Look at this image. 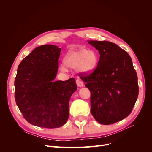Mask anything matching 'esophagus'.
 <instances>
[{"instance_id":"esophagus-1","label":"esophagus","mask_w":152,"mask_h":152,"mask_svg":"<svg viewBox=\"0 0 152 152\" xmlns=\"http://www.w3.org/2000/svg\"><path fill=\"white\" fill-rule=\"evenodd\" d=\"M77 85L78 87H82L84 86V83H83V82H82V81L78 80L77 81Z\"/></svg>"}]
</instances>
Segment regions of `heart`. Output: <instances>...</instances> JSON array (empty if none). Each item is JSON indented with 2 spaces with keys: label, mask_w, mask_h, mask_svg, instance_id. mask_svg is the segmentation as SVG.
<instances>
[{
  "label": "heart",
  "mask_w": 152,
  "mask_h": 152,
  "mask_svg": "<svg viewBox=\"0 0 152 152\" xmlns=\"http://www.w3.org/2000/svg\"><path fill=\"white\" fill-rule=\"evenodd\" d=\"M98 63V55L94 50L86 49L71 50L68 51L64 58V63L60 68L64 72L67 67L77 68L81 73H89L93 71Z\"/></svg>",
  "instance_id": "heart-1"
}]
</instances>
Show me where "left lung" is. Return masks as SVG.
I'll list each match as a JSON object with an SVG mask.
<instances>
[{
    "instance_id": "1",
    "label": "left lung",
    "mask_w": 152,
    "mask_h": 152,
    "mask_svg": "<svg viewBox=\"0 0 152 152\" xmlns=\"http://www.w3.org/2000/svg\"><path fill=\"white\" fill-rule=\"evenodd\" d=\"M98 50L94 71L80 77L91 92V112L95 120L110 125L126 118L139 93L137 77L129 54L108 41L89 40Z\"/></svg>"
}]
</instances>
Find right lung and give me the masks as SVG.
<instances>
[{"mask_svg": "<svg viewBox=\"0 0 152 152\" xmlns=\"http://www.w3.org/2000/svg\"><path fill=\"white\" fill-rule=\"evenodd\" d=\"M61 48L43 45L34 49L18 67L15 97L26 121L44 128H58L69 117V101L77 90L75 79L54 81Z\"/></svg>", "mask_w": 152, "mask_h": 152, "instance_id": "obj_1", "label": "right lung"}]
</instances>
